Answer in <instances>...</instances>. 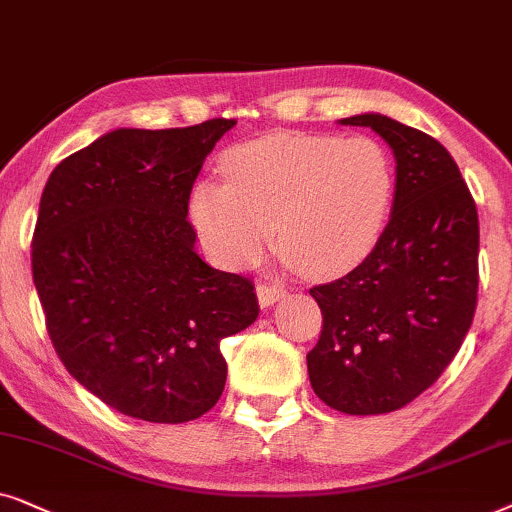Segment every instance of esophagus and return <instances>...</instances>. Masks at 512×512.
Segmentation results:
<instances>
[{
	"label": "esophagus",
	"instance_id": "1",
	"mask_svg": "<svg viewBox=\"0 0 512 512\" xmlns=\"http://www.w3.org/2000/svg\"><path fill=\"white\" fill-rule=\"evenodd\" d=\"M285 297V290L278 288V285H257V302H260L262 309H269L276 302H281Z\"/></svg>",
	"mask_w": 512,
	"mask_h": 512
}]
</instances>
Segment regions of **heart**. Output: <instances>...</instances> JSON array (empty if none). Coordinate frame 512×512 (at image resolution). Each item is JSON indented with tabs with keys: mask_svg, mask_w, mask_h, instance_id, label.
I'll return each instance as SVG.
<instances>
[{
	"mask_svg": "<svg viewBox=\"0 0 512 512\" xmlns=\"http://www.w3.org/2000/svg\"><path fill=\"white\" fill-rule=\"evenodd\" d=\"M220 166L227 182H196L189 220L224 267L257 264L278 231L288 267L337 278L377 250L391 220L395 163L372 135L267 133Z\"/></svg>",
	"mask_w": 512,
	"mask_h": 512,
	"instance_id": "obj_1",
	"label": "heart"
}]
</instances>
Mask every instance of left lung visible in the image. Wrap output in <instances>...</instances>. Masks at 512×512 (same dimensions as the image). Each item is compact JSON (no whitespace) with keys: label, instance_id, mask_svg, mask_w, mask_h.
Wrapping results in <instances>:
<instances>
[{"label":"left lung","instance_id":"8db88e82","mask_svg":"<svg viewBox=\"0 0 512 512\" xmlns=\"http://www.w3.org/2000/svg\"><path fill=\"white\" fill-rule=\"evenodd\" d=\"M367 126L395 156V199L377 250L339 281L311 288L323 332L306 356L313 391L344 414L395 412L452 363L478 302V210L452 154L386 114Z\"/></svg>","mask_w":512,"mask_h":512}]
</instances>
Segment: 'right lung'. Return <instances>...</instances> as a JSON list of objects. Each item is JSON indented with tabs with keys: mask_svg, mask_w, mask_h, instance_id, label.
<instances>
[{
	"mask_svg": "<svg viewBox=\"0 0 512 512\" xmlns=\"http://www.w3.org/2000/svg\"><path fill=\"white\" fill-rule=\"evenodd\" d=\"M234 119L117 128L60 161L39 201L32 276L67 372L126 417L185 424L227 381L224 337L257 320L248 278L213 269L187 222Z\"/></svg>",
	"mask_w": 512,
	"mask_h": 512,
	"instance_id": "obj_1",
	"label": "right lung"
}]
</instances>
